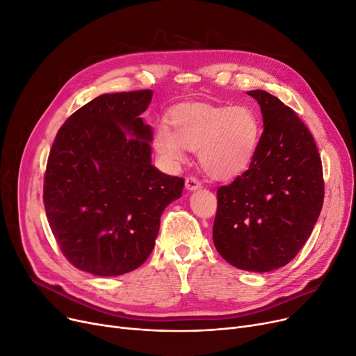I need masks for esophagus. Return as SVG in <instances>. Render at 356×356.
I'll return each mask as SVG.
<instances>
[{
	"mask_svg": "<svg viewBox=\"0 0 356 356\" xmlns=\"http://www.w3.org/2000/svg\"><path fill=\"white\" fill-rule=\"evenodd\" d=\"M184 186H186L188 191H196L200 189V181L196 177H188L186 181H184Z\"/></svg>",
	"mask_w": 356,
	"mask_h": 356,
	"instance_id": "obj_1",
	"label": "esophagus"
}]
</instances>
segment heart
<instances>
[{"label":"heart","mask_w":356,"mask_h":356,"mask_svg":"<svg viewBox=\"0 0 356 356\" xmlns=\"http://www.w3.org/2000/svg\"><path fill=\"white\" fill-rule=\"evenodd\" d=\"M170 127L159 125L154 132L159 156L177 164L186 159V148L199 151L200 165L215 179L245 172L259 147V119L245 106L183 104L170 116Z\"/></svg>","instance_id":"obj_1"}]
</instances>
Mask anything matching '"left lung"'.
Here are the masks:
<instances>
[{
  "mask_svg": "<svg viewBox=\"0 0 356 356\" xmlns=\"http://www.w3.org/2000/svg\"><path fill=\"white\" fill-rule=\"evenodd\" d=\"M264 132L249 170L216 191L215 249L243 270L270 272L298 254L320 215L323 167L314 138L291 107L265 90Z\"/></svg>",
  "mask_w": 356,
  "mask_h": 356,
  "instance_id": "obj_1",
  "label": "left lung"
}]
</instances>
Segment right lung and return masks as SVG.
<instances>
[{"label":"right lung","mask_w":356,"mask_h":356,"mask_svg":"<svg viewBox=\"0 0 356 356\" xmlns=\"http://www.w3.org/2000/svg\"><path fill=\"white\" fill-rule=\"evenodd\" d=\"M151 90L102 95L72 113L52 144L43 204L60 252L76 269L118 276L151 254L165 207L184 180L151 164L141 113Z\"/></svg>","instance_id":"obj_1"}]
</instances>
